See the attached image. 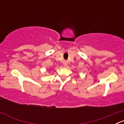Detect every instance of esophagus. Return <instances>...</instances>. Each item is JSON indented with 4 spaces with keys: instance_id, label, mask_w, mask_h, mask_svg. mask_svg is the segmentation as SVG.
Listing matches in <instances>:
<instances>
[{
    "instance_id": "1",
    "label": "esophagus",
    "mask_w": 124,
    "mask_h": 124,
    "mask_svg": "<svg viewBox=\"0 0 124 124\" xmlns=\"http://www.w3.org/2000/svg\"><path fill=\"white\" fill-rule=\"evenodd\" d=\"M65 67H66V66H67V64H65Z\"/></svg>"
}]
</instances>
